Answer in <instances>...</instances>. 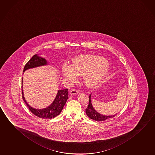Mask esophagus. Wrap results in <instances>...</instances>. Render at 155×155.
<instances>
[{
  "mask_svg": "<svg viewBox=\"0 0 155 155\" xmlns=\"http://www.w3.org/2000/svg\"><path fill=\"white\" fill-rule=\"evenodd\" d=\"M78 91L77 90H75V89H73V90H71L70 91V93L71 95H74V94H78Z\"/></svg>",
  "mask_w": 155,
  "mask_h": 155,
  "instance_id": "1",
  "label": "esophagus"
}]
</instances>
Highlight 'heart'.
I'll return each instance as SVG.
<instances>
[{"label":"heart","instance_id":"heart-1","mask_svg":"<svg viewBox=\"0 0 155 155\" xmlns=\"http://www.w3.org/2000/svg\"><path fill=\"white\" fill-rule=\"evenodd\" d=\"M108 72L106 61L89 55L76 57L72 65L65 63L61 68V74L65 78L75 80L77 75L84 74V82L89 86L99 84L106 77Z\"/></svg>","mask_w":155,"mask_h":155}]
</instances>
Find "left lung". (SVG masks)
<instances>
[{
    "mask_svg": "<svg viewBox=\"0 0 155 155\" xmlns=\"http://www.w3.org/2000/svg\"><path fill=\"white\" fill-rule=\"evenodd\" d=\"M86 115L88 116L90 119L98 121H105L106 120L109 119L114 117L117 115H108L106 116L104 115H101L97 112L93 108L91 103V94L89 96V102H88V107L86 108Z\"/></svg>",
    "mask_w": 155,
    "mask_h": 155,
    "instance_id": "obj_1",
    "label": "left lung"
}]
</instances>
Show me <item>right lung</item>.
<instances>
[{
	"mask_svg": "<svg viewBox=\"0 0 155 155\" xmlns=\"http://www.w3.org/2000/svg\"><path fill=\"white\" fill-rule=\"evenodd\" d=\"M47 64V61L42 57L38 56L37 55H34L31 59L25 65L24 72L27 69L34 68L35 67H40L42 65ZM22 99L27 107L30 110V111L34 114L40 118L42 119H52L57 115L60 114L63 110L67 99H68V89H64L58 91L57 95L55 100L52 104L48 107L43 108L42 110H37L33 108L27 103L24 97V93L22 90Z\"/></svg>",
	"mask_w": 155,
	"mask_h": 155,
	"instance_id": "obj_1",
	"label": "right lung"
}]
</instances>
